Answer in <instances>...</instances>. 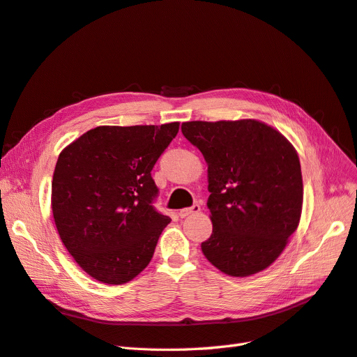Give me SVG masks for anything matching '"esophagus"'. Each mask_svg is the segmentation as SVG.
Listing matches in <instances>:
<instances>
[{
	"instance_id": "34e87169",
	"label": "esophagus",
	"mask_w": 357,
	"mask_h": 357,
	"mask_svg": "<svg viewBox=\"0 0 357 357\" xmlns=\"http://www.w3.org/2000/svg\"><path fill=\"white\" fill-rule=\"evenodd\" d=\"M201 211V207L198 204H195L193 205V207H190V208H181L180 211H178V215L180 218H188L189 214H195V213H199Z\"/></svg>"
}]
</instances>
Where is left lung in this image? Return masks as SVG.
<instances>
[{
    "label": "left lung",
    "instance_id": "left-lung-1",
    "mask_svg": "<svg viewBox=\"0 0 357 357\" xmlns=\"http://www.w3.org/2000/svg\"><path fill=\"white\" fill-rule=\"evenodd\" d=\"M181 132L208 167L213 234L201 244L204 256L231 277L264 271L299 226L304 185L295 147L256 119L192 121Z\"/></svg>",
    "mask_w": 357,
    "mask_h": 357
}]
</instances>
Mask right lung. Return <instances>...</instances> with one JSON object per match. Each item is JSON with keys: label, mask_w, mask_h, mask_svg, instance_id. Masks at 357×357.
<instances>
[{"label": "right lung", "mask_w": 357, "mask_h": 357, "mask_svg": "<svg viewBox=\"0 0 357 357\" xmlns=\"http://www.w3.org/2000/svg\"><path fill=\"white\" fill-rule=\"evenodd\" d=\"M178 126H96L59 153L53 219L68 253L96 282L128 283L152 261L171 219L152 207L150 171Z\"/></svg>", "instance_id": "add662e5"}]
</instances>
